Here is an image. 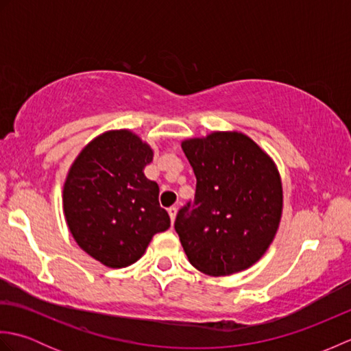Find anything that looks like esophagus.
<instances>
[{"label":"esophagus","instance_id":"34e87169","mask_svg":"<svg viewBox=\"0 0 351 351\" xmlns=\"http://www.w3.org/2000/svg\"><path fill=\"white\" fill-rule=\"evenodd\" d=\"M169 215H170V220H171V223L175 221V219H176V213H178V208L176 206H170L169 208Z\"/></svg>","mask_w":351,"mask_h":351}]
</instances>
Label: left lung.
Listing matches in <instances>:
<instances>
[{"instance_id":"obj_1","label":"left lung","mask_w":351,"mask_h":351,"mask_svg":"<svg viewBox=\"0 0 351 351\" xmlns=\"http://www.w3.org/2000/svg\"><path fill=\"white\" fill-rule=\"evenodd\" d=\"M181 146L197 180L195 200L175 221L185 255L210 276L245 270L263 258L278 232L283 204L278 167L237 131L187 138Z\"/></svg>"}]
</instances>
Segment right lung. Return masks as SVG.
<instances>
[{
  "mask_svg": "<svg viewBox=\"0 0 351 351\" xmlns=\"http://www.w3.org/2000/svg\"><path fill=\"white\" fill-rule=\"evenodd\" d=\"M152 147L130 130L95 137L72 162L63 211L73 240L111 268L136 263L152 237L170 228L160 189L145 176Z\"/></svg>",
  "mask_w": 351,
  "mask_h": 351,
  "instance_id": "right-lung-1",
  "label": "right lung"
}]
</instances>
